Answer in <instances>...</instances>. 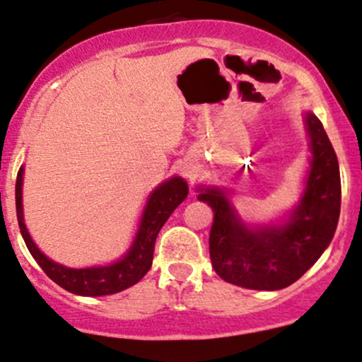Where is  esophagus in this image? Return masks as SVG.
I'll return each instance as SVG.
<instances>
[{"label": "esophagus", "instance_id": "obj_1", "mask_svg": "<svg viewBox=\"0 0 362 362\" xmlns=\"http://www.w3.org/2000/svg\"><path fill=\"white\" fill-rule=\"evenodd\" d=\"M181 173L185 174L186 177H193V176H195V173H197V164H193V162H182Z\"/></svg>", "mask_w": 362, "mask_h": 362}]
</instances>
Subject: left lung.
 <instances>
[{"label": "left lung", "instance_id": "8db88e82", "mask_svg": "<svg viewBox=\"0 0 362 362\" xmlns=\"http://www.w3.org/2000/svg\"><path fill=\"white\" fill-rule=\"evenodd\" d=\"M309 169L298 204L278 223L248 224L231 195L202 186L198 200L214 211L212 267L224 281L250 290H281L297 281L328 248L340 217V169L321 120L304 114Z\"/></svg>", "mask_w": 362, "mask_h": 362}]
</instances>
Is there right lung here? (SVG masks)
I'll return each mask as SVG.
<instances>
[{
    "mask_svg": "<svg viewBox=\"0 0 362 362\" xmlns=\"http://www.w3.org/2000/svg\"><path fill=\"white\" fill-rule=\"evenodd\" d=\"M22 185H24V165L18 169L17 185H15V205H17V221L21 228L22 238L29 248L30 255L36 259L41 269L45 271L58 286L71 293L83 295V297H102L122 291L136 285L151 267L153 260L155 240L158 231L169 219L174 209L188 197V185L180 176H173L170 180L157 186L148 195L141 219H139L138 231H136L133 243L127 248L122 257L107 266L95 267H67L55 260L46 257L33 242L27 231L24 221V205H22Z\"/></svg>",
    "mask_w": 362,
    "mask_h": 362,
    "instance_id": "right-lung-1",
    "label": "right lung"
}]
</instances>
